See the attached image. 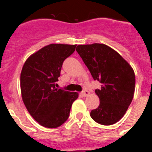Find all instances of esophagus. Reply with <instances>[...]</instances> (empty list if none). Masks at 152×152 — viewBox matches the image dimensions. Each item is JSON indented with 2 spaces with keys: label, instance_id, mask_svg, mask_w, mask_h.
Returning <instances> with one entry per match:
<instances>
[{
  "label": "esophagus",
  "instance_id": "34e87169",
  "mask_svg": "<svg viewBox=\"0 0 152 152\" xmlns=\"http://www.w3.org/2000/svg\"><path fill=\"white\" fill-rule=\"evenodd\" d=\"M80 94L82 95L84 97H85V96H88V95L90 94V92L88 91H82V92L80 93Z\"/></svg>",
  "mask_w": 152,
  "mask_h": 152
}]
</instances>
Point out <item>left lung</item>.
Returning <instances> with one entry per match:
<instances>
[{"label":"left lung","instance_id":"left-lung-1","mask_svg":"<svg viewBox=\"0 0 152 152\" xmlns=\"http://www.w3.org/2000/svg\"><path fill=\"white\" fill-rule=\"evenodd\" d=\"M76 51L88 67L94 80L101 83L95 90L100 105L91 112L95 122L110 126L121 119L135 92L134 71L117 52L104 44L79 45Z\"/></svg>","mask_w":152,"mask_h":152}]
</instances>
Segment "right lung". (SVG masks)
<instances>
[{
	"label": "right lung",
	"instance_id": "obj_1",
	"mask_svg": "<svg viewBox=\"0 0 152 152\" xmlns=\"http://www.w3.org/2000/svg\"><path fill=\"white\" fill-rule=\"evenodd\" d=\"M76 45L50 44L31 55L20 75L23 101L32 117L45 128H57L68 119L78 93L57 89L63 61Z\"/></svg>",
	"mask_w": 152,
	"mask_h": 152
}]
</instances>
